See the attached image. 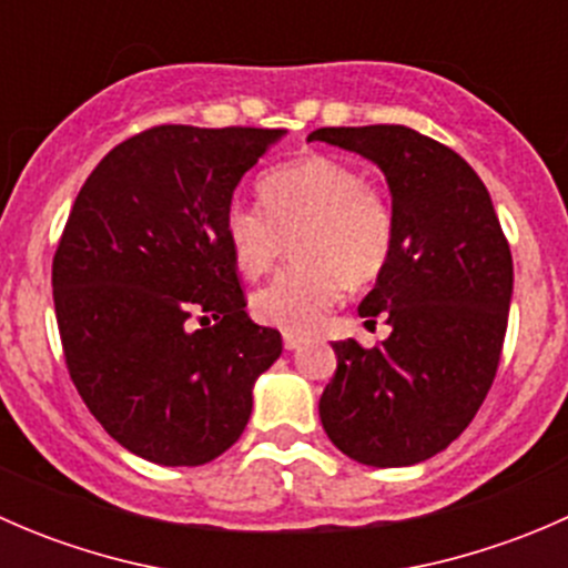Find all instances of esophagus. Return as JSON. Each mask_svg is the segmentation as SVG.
Instances as JSON below:
<instances>
[{
    "label": "esophagus",
    "instance_id": "34e87169",
    "mask_svg": "<svg viewBox=\"0 0 568 568\" xmlns=\"http://www.w3.org/2000/svg\"><path fill=\"white\" fill-rule=\"evenodd\" d=\"M283 343H285V348H288V352H296V348L305 343V337L296 335V332H283Z\"/></svg>",
    "mask_w": 568,
    "mask_h": 568
}]
</instances>
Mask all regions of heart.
<instances>
[{
    "label": "heart",
    "instance_id": "heart-1",
    "mask_svg": "<svg viewBox=\"0 0 568 568\" xmlns=\"http://www.w3.org/2000/svg\"><path fill=\"white\" fill-rule=\"evenodd\" d=\"M261 205L233 200L222 233L247 277L266 274L294 247L296 263L252 294L261 324L305 335L341 302L346 285L371 283L387 266L395 222L387 200L352 164L302 156L268 170L257 183Z\"/></svg>",
    "mask_w": 568,
    "mask_h": 568
}]
</instances>
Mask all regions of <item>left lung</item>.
<instances>
[{
	"label": "left lung",
	"mask_w": 568,
	"mask_h": 568,
	"mask_svg": "<svg viewBox=\"0 0 568 568\" xmlns=\"http://www.w3.org/2000/svg\"><path fill=\"white\" fill-rule=\"evenodd\" d=\"M307 140L359 153L385 173L395 239L359 305L387 318L374 348L332 343L337 371L318 400L341 454L409 467L448 448L484 404L508 326L514 263L489 192L467 162L406 125L318 129Z\"/></svg>",
	"instance_id": "left-lung-1"
}]
</instances>
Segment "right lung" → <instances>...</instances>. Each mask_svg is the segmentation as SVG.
Here are the masks:
<instances>
[{"instance_id":"obj_1","label":"right lung","mask_w":568,"mask_h":568,"mask_svg":"<svg viewBox=\"0 0 568 568\" xmlns=\"http://www.w3.org/2000/svg\"><path fill=\"white\" fill-rule=\"evenodd\" d=\"M283 136L156 125L79 189L51 266L57 326L79 395L134 456L197 467L225 454L283 352L244 311L222 233L239 181Z\"/></svg>"}]
</instances>
